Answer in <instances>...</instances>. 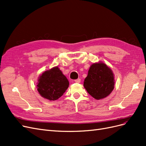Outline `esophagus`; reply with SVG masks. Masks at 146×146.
I'll return each instance as SVG.
<instances>
[{
	"label": "esophagus",
	"mask_w": 146,
	"mask_h": 146,
	"mask_svg": "<svg viewBox=\"0 0 146 146\" xmlns=\"http://www.w3.org/2000/svg\"><path fill=\"white\" fill-rule=\"evenodd\" d=\"M74 82H76V83H80V79L78 78V79H77L76 80H74Z\"/></svg>",
	"instance_id": "1"
}]
</instances>
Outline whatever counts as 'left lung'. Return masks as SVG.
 I'll use <instances>...</instances> for the list:
<instances>
[{
    "label": "left lung",
    "mask_w": 146,
    "mask_h": 146,
    "mask_svg": "<svg viewBox=\"0 0 146 146\" xmlns=\"http://www.w3.org/2000/svg\"><path fill=\"white\" fill-rule=\"evenodd\" d=\"M84 86L87 92L96 99L108 96L114 88V74L104 63H95L90 67Z\"/></svg>",
    "instance_id": "8db88e82"
}]
</instances>
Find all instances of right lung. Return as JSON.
I'll list each match as a JSON object with an SVG mask.
<instances>
[{"label": "right lung", "instance_id": "1", "mask_svg": "<svg viewBox=\"0 0 146 146\" xmlns=\"http://www.w3.org/2000/svg\"><path fill=\"white\" fill-rule=\"evenodd\" d=\"M68 85V80L56 67L41 75L37 85V90L44 98L55 100L63 95Z\"/></svg>", "mask_w": 146, "mask_h": 146}]
</instances>
